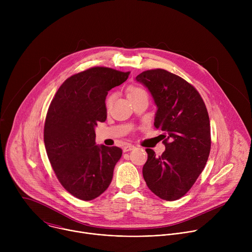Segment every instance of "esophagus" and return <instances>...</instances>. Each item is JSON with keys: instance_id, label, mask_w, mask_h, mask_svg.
Masks as SVG:
<instances>
[{"instance_id": "34e87169", "label": "esophagus", "mask_w": 252, "mask_h": 252, "mask_svg": "<svg viewBox=\"0 0 252 252\" xmlns=\"http://www.w3.org/2000/svg\"><path fill=\"white\" fill-rule=\"evenodd\" d=\"M134 149H135L134 146L130 145V143H127V145H126V146L123 148V151H124L125 153H126V152H130V151H132V150H134Z\"/></svg>"}]
</instances>
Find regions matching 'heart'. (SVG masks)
<instances>
[{
    "label": "heart",
    "instance_id": "1",
    "mask_svg": "<svg viewBox=\"0 0 252 252\" xmlns=\"http://www.w3.org/2000/svg\"><path fill=\"white\" fill-rule=\"evenodd\" d=\"M126 94L128 99H132V98H136V97H140V96H147V91L143 89L140 86H136V85H131L128 86L126 89ZM114 95L111 94L106 96L105 100H104V105L106 109H110V106L112 104Z\"/></svg>",
    "mask_w": 252,
    "mask_h": 252
}]
</instances>
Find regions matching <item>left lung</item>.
I'll return each instance as SVG.
<instances>
[{"label":"left lung","instance_id":"obj_1","mask_svg":"<svg viewBox=\"0 0 252 252\" xmlns=\"http://www.w3.org/2000/svg\"><path fill=\"white\" fill-rule=\"evenodd\" d=\"M135 80L145 85L158 105L155 127L165 151L157 157L147 149L142 175L149 189L164 200L183 197L194 185L209 157L211 137L205 103L196 89L163 68L142 71Z\"/></svg>","mask_w":252,"mask_h":252}]
</instances>
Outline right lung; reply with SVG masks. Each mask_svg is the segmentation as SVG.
Returning a JSON list of instances; mask_svg holds the SVG:
<instances>
[{
  "label": "right lung",
  "mask_w": 252,
  "mask_h": 252,
  "mask_svg": "<svg viewBox=\"0 0 252 252\" xmlns=\"http://www.w3.org/2000/svg\"><path fill=\"white\" fill-rule=\"evenodd\" d=\"M129 74L90 67L67 78L51 101L44 127L47 155L61 185L79 199H94L112 183L123 151L95 146L94 126L106 120L107 92Z\"/></svg>",
  "instance_id": "obj_1"
}]
</instances>
